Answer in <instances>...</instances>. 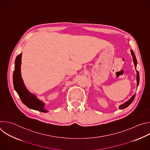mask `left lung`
I'll return each instance as SVG.
<instances>
[{"label":"left lung","mask_w":150,"mask_h":150,"mask_svg":"<svg viewBox=\"0 0 150 150\" xmlns=\"http://www.w3.org/2000/svg\"><path fill=\"white\" fill-rule=\"evenodd\" d=\"M131 54L132 55V57H133V60H134V65H135V68H136L137 65V59H136V57H135V55L134 52H133L132 50H131ZM136 71H137V87H138V85H139V74L138 71L137 69H136ZM135 97V94L133 95V96H132V97H131L129 100H127V101L126 102H125V103L121 104V105L119 106V109H120V110L124 109H125L126 108H127V106H129V105L132 103V102L133 100H134Z\"/></svg>","instance_id":"1"}]
</instances>
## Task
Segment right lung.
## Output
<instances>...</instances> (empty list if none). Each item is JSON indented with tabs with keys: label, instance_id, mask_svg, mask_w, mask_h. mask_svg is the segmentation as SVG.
Here are the masks:
<instances>
[{
	"label": "right lung",
	"instance_id": "add662e5",
	"mask_svg": "<svg viewBox=\"0 0 150 150\" xmlns=\"http://www.w3.org/2000/svg\"><path fill=\"white\" fill-rule=\"evenodd\" d=\"M22 53H20L16 57L15 61V70L13 74V87L19 95L21 101L28 108L46 113L48 111L45 110V103L38 99L37 97L31 94L26 88L21 74V64Z\"/></svg>",
	"mask_w": 150,
	"mask_h": 150
}]
</instances>
